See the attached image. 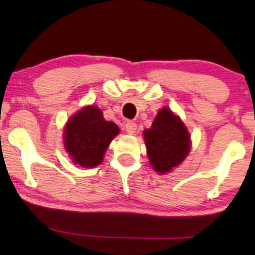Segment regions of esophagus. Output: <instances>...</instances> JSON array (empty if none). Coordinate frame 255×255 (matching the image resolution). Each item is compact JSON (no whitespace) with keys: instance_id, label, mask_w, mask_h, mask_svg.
<instances>
[{"instance_id":"1","label":"esophagus","mask_w":255,"mask_h":255,"mask_svg":"<svg viewBox=\"0 0 255 255\" xmlns=\"http://www.w3.org/2000/svg\"><path fill=\"white\" fill-rule=\"evenodd\" d=\"M125 128L126 130H127V133L134 134L136 131V124L133 121H127L125 125Z\"/></svg>"}]
</instances>
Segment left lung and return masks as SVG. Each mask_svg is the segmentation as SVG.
I'll list each match as a JSON object with an SVG mask.
<instances>
[{
	"mask_svg": "<svg viewBox=\"0 0 255 255\" xmlns=\"http://www.w3.org/2000/svg\"><path fill=\"white\" fill-rule=\"evenodd\" d=\"M144 133L151 165L159 174L170 171L188 154V131L181 120L166 108L159 110L152 127Z\"/></svg>",
	"mask_w": 255,
	"mask_h": 255,
	"instance_id": "left-lung-1",
	"label": "left lung"
}]
</instances>
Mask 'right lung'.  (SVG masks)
Wrapping results in <instances>:
<instances>
[{"label":"right lung","mask_w":255,"mask_h":255,"mask_svg":"<svg viewBox=\"0 0 255 255\" xmlns=\"http://www.w3.org/2000/svg\"><path fill=\"white\" fill-rule=\"evenodd\" d=\"M118 134V126L105 121L102 111L92 105L69 120L64 129V146L74 163L93 168L101 164L108 146Z\"/></svg>","instance_id":"1"}]
</instances>
